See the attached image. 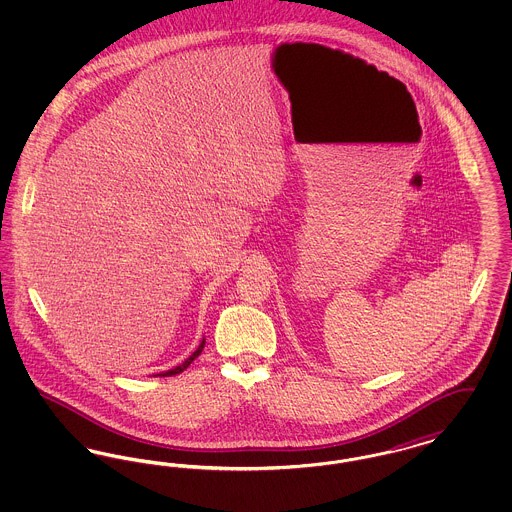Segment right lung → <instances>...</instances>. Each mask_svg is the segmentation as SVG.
I'll use <instances>...</instances> for the list:
<instances>
[{"label":"right lung","mask_w":512,"mask_h":512,"mask_svg":"<svg viewBox=\"0 0 512 512\" xmlns=\"http://www.w3.org/2000/svg\"><path fill=\"white\" fill-rule=\"evenodd\" d=\"M203 347H205V340L201 341L199 343V347L195 349L194 353L182 363V365L174 366V368H171V370H167V372H163V374H159V376H174V374H180L182 370H186L188 366L192 365L194 363V359H197L199 355H201V351H203Z\"/></svg>","instance_id":"right-lung-1"}]
</instances>
